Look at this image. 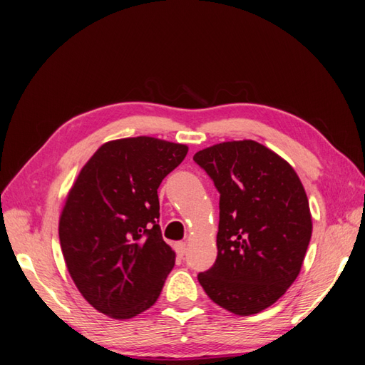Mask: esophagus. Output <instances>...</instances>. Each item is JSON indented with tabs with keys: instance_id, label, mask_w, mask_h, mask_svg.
Masks as SVG:
<instances>
[{
	"instance_id": "1",
	"label": "esophagus",
	"mask_w": 365,
	"mask_h": 365,
	"mask_svg": "<svg viewBox=\"0 0 365 365\" xmlns=\"http://www.w3.org/2000/svg\"><path fill=\"white\" fill-rule=\"evenodd\" d=\"M175 251H176V254H178V257H184V254L187 251L185 242H178V244H175Z\"/></svg>"
}]
</instances>
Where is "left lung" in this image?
<instances>
[{
  "mask_svg": "<svg viewBox=\"0 0 365 365\" xmlns=\"http://www.w3.org/2000/svg\"><path fill=\"white\" fill-rule=\"evenodd\" d=\"M193 160L220 193L217 257L197 280L231 314H259L300 274L312 236L304 187L288 161L254 140L219 143Z\"/></svg>",
  "mask_w": 365,
  "mask_h": 365,
  "instance_id": "8db88e82",
  "label": "left lung"
}]
</instances>
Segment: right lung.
Here are the masks:
<instances>
[{
	"label": "right lung",
	"mask_w": 365,
	"mask_h": 365,
	"mask_svg": "<svg viewBox=\"0 0 365 365\" xmlns=\"http://www.w3.org/2000/svg\"><path fill=\"white\" fill-rule=\"evenodd\" d=\"M189 148L153 137L108 141L86 161L59 217L65 264L98 312L134 318L157 302L175 251L158 225L161 181Z\"/></svg>",
	"instance_id": "obj_1"
}]
</instances>
